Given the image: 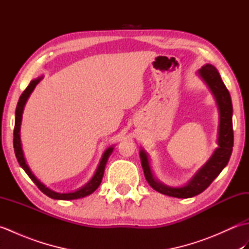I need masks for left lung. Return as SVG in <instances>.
<instances>
[{
  "label": "left lung",
  "mask_w": 249,
  "mask_h": 249,
  "mask_svg": "<svg viewBox=\"0 0 249 249\" xmlns=\"http://www.w3.org/2000/svg\"><path fill=\"white\" fill-rule=\"evenodd\" d=\"M197 75L202 79L210 89L211 93L213 94L216 104H217L219 114L217 136L218 146L216 147L213 154L209 158V160L194 174V177L189 179L188 183L183 185V186L172 187L158 181L154 177V173H153L150 165L149 156H147L146 152L143 149L140 150L141 166L143 169L147 183L156 192L170 196V197L185 199L195 197V196L202 193L227 166L230 160L232 147H233V128H232L233 108H232L229 91L227 89L223 80H221L218 71L213 65H203L197 71Z\"/></svg>",
  "instance_id": "obj_1"
}]
</instances>
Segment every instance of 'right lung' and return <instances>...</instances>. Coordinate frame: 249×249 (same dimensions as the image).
Returning a JSON list of instances; mask_svg holds the SVG:
<instances>
[{"label": "right lung", "mask_w": 249, "mask_h": 249, "mask_svg": "<svg viewBox=\"0 0 249 249\" xmlns=\"http://www.w3.org/2000/svg\"><path fill=\"white\" fill-rule=\"evenodd\" d=\"M44 78V76L37 77L36 79H33L30 82V84L26 88L23 93L21 94V96L19 98V102L17 104V108H16V115H15V129H14V149H15V154L16 157H17V160L19 162V165L21 168L26 172V174L30 177V178L33 181L36 186L38 187L41 192H43L46 196L48 197L55 199V200H75V199H80L83 197H87V196L93 194L95 190L98 188V186L102 183V179L104 177V172H105V168H106V163L108 161V158L111 155V153L113 152L114 146L111 145L109 146L107 150L104 152V154L100 158V161L98 163V167L95 171L94 176L89 181L83 185L82 187L79 189L75 190V192H71V193H56L54 190H52L48 187H46V185L41 183L38 178H37L33 172L31 171V169L29 167L28 163H26L25 157L23 154V150H22V144H21V138H20V128H21V122H22V114H23V110H24V106L28 102V99L30 97V95L32 92L34 91L35 87L40 82L41 79Z\"/></svg>", "instance_id": "right-lung-1"}]
</instances>
